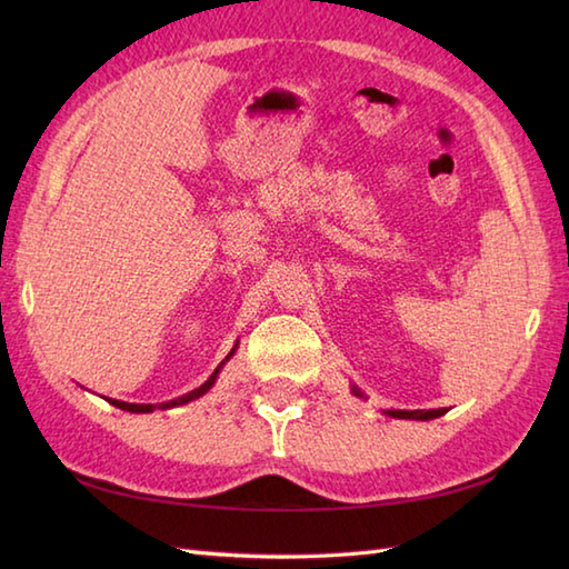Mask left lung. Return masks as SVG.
<instances>
[{"label": "left lung", "instance_id": "obj_1", "mask_svg": "<svg viewBox=\"0 0 569 569\" xmlns=\"http://www.w3.org/2000/svg\"><path fill=\"white\" fill-rule=\"evenodd\" d=\"M352 393L365 398V393H361L357 386H352ZM386 416L391 418H401V420H432V418H440L447 413V408H432V410H383Z\"/></svg>", "mask_w": 569, "mask_h": 569}]
</instances>
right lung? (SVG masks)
I'll list each match as a JSON object with an SVG mask.
<instances>
[{
	"label": "right lung",
	"instance_id": "1",
	"mask_svg": "<svg viewBox=\"0 0 569 569\" xmlns=\"http://www.w3.org/2000/svg\"><path fill=\"white\" fill-rule=\"evenodd\" d=\"M237 347H239V340L234 342V347H232V352H229L222 361H220V367H217L214 371H212V377L204 381L202 386H198V389H192L190 393H183V396H178V398H173V401H166V403H127V401H117V398H107V401H110L114 408H122V410H129V413H153V410H166V408H176V406H186V403H190V401H196V398H200V396H204L208 393L212 386H214V381H217V377H220V371H222V367L227 365L229 359L234 357V352H237Z\"/></svg>",
	"mask_w": 569,
	"mask_h": 569
}]
</instances>
